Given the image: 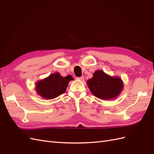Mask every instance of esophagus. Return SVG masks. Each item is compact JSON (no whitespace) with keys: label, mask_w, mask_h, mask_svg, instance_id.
Instances as JSON below:
<instances>
[{"label":"esophagus","mask_w":154,"mask_h":154,"mask_svg":"<svg viewBox=\"0 0 154 154\" xmlns=\"http://www.w3.org/2000/svg\"><path fill=\"white\" fill-rule=\"evenodd\" d=\"M77 79H78V80H82V81H83V80H84V77H83V76L77 77Z\"/></svg>","instance_id":"1"}]
</instances>
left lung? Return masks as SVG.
<instances>
[{
  "instance_id": "8db88e82",
  "label": "left lung",
  "mask_w": 154,
  "mask_h": 154,
  "mask_svg": "<svg viewBox=\"0 0 154 154\" xmlns=\"http://www.w3.org/2000/svg\"><path fill=\"white\" fill-rule=\"evenodd\" d=\"M87 85L92 94L101 100L118 96L123 87L119 78L112 77L102 71H97L93 74V77L88 80Z\"/></svg>"
}]
</instances>
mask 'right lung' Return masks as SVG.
Segmentation results:
<instances>
[{
    "label": "right lung",
    "mask_w": 154,
    "mask_h": 154,
    "mask_svg": "<svg viewBox=\"0 0 154 154\" xmlns=\"http://www.w3.org/2000/svg\"><path fill=\"white\" fill-rule=\"evenodd\" d=\"M73 80L71 76L62 77L57 72L37 82L36 91L44 98L53 99L62 94L66 91L69 81Z\"/></svg>",
    "instance_id": "obj_1"
}]
</instances>
